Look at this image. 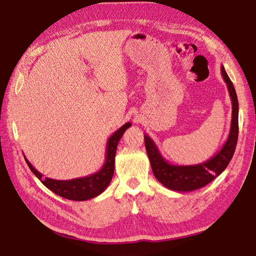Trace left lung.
Segmentation results:
<instances>
[{
    "instance_id": "obj_1",
    "label": "left lung",
    "mask_w": 256,
    "mask_h": 256,
    "mask_svg": "<svg viewBox=\"0 0 256 256\" xmlns=\"http://www.w3.org/2000/svg\"><path fill=\"white\" fill-rule=\"evenodd\" d=\"M220 70L222 76L227 84L232 100V122L228 138L215 156L202 164L194 166L171 164L162 156L152 138L148 134L144 136L146 153L153 174L166 188L174 192H187L205 187L226 169L233 158L238 138V100L233 82L226 74L225 68L222 66Z\"/></svg>"
}]
</instances>
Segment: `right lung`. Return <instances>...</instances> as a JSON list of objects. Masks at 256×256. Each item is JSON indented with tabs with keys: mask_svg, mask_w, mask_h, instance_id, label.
Instances as JSON below:
<instances>
[{
	"mask_svg": "<svg viewBox=\"0 0 256 256\" xmlns=\"http://www.w3.org/2000/svg\"><path fill=\"white\" fill-rule=\"evenodd\" d=\"M131 126V123H125L118 131L113 133V136L108 138L106 144L105 161L100 171L82 178L70 179V180H54L51 178H44V174H40L34 166H32L24 156L26 164L34 176L42 182L46 187L50 189L58 196L70 199V200H88L96 196H98L108 187L110 180L114 174V162L115 153L118 141L123 136L124 132Z\"/></svg>",
	"mask_w": 256,
	"mask_h": 256,
	"instance_id": "add662e5",
	"label": "right lung"
}]
</instances>
